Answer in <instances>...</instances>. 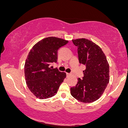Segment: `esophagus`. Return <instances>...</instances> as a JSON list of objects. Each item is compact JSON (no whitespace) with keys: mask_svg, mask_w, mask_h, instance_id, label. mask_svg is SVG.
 <instances>
[{"mask_svg":"<svg viewBox=\"0 0 128 128\" xmlns=\"http://www.w3.org/2000/svg\"><path fill=\"white\" fill-rule=\"evenodd\" d=\"M71 75V74H70V73H66V76H67V77H68V76H70Z\"/></svg>","mask_w":128,"mask_h":128,"instance_id":"obj_1","label":"esophagus"}]
</instances>
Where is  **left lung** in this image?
Here are the masks:
<instances>
[{
    "label": "left lung",
    "instance_id": "8db88e82",
    "mask_svg": "<svg viewBox=\"0 0 128 128\" xmlns=\"http://www.w3.org/2000/svg\"><path fill=\"white\" fill-rule=\"evenodd\" d=\"M78 47L79 61L86 66L83 79H78L75 87L70 89V94L83 103L98 100L109 82V65L102 49L88 39L72 40Z\"/></svg>",
    "mask_w": 128,
    "mask_h": 128
}]
</instances>
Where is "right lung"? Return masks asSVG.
Returning a JSON list of instances; mask_svg holds the SVG:
<instances>
[{
  "label": "right lung",
  "mask_w": 128,
  "mask_h": 128,
  "mask_svg": "<svg viewBox=\"0 0 128 128\" xmlns=\"http://www.w3.org/2000/svg\"><path fill=\"white\" fill-rule=\"evenodd\" d=\"M68 41L55 37L44 38L34 45L28 53L24 64V76L28 89L40 100L57 94L66 74L49 67L57 62L58 49Z\"/></svg>",
  "instance_id": "add662e5"
}]
</instances>
